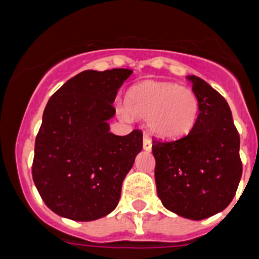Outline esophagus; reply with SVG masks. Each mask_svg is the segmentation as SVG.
<instances>
[{"instance_id":"esophagus-1","label":"esophagus","mask_w":259,"mask_h":259,"mask_svg":"<svg viewBox=\"0 0 259 259\" xmlns=\"http://www.w3.org/2000/svg\"><path fill=\"white\" fill-rule=\"evenodd\" d=\"M143 148H144L145 151H148V152L152 149V142L149 140L147 135H144V138H143Z\"/></svg>"}]
</instances>
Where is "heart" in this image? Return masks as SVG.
Instances as JSON below:
<instances>
[{
    "label": "heart",
    "mask_w": 259,
    "mask_h": 259,
    "mask_svg": "<svg viewBox=\"0 0 259 259\" xmlns=\"http://www.w3.org/2000/svg\"><path fill=\"white\" fill-rule=\"evenodd\" d=\"M125 119L147 120L149 132L160 139H177L192 131L200 114L197 95L188 87L170 82H143L128 90Z\"/></svg>",
    "instance_id": "obj_1"
}]
</instances>
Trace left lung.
<instances>
[{
  "label": "left lung",
  "mask_w": 259,
  "mask_h": 259,
  "mask_svg": "<svg viewBox=\"0 0 259 259\" xmlns=\"http://www.w3.org/2000/svg\"><path fill=\"white\" fill-rule=\"evenodd\" d=\"M200 102L197 123L191 132L172 140H153L157 196L168 210L200 221L232 202L242 164L240 135L226 100L208 83L188 75Z\"/></svg>",
  "instance_id": "obj_1"
}]
</instances>
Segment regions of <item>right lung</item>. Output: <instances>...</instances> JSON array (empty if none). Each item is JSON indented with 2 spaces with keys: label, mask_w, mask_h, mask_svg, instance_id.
I'll return each mask as SVG.
<instances>
[{
  "label": "right lung",
  "mask_w": 259,
  "mask_h": 259,
  "mask_svg": "<svg viewBox=\"0 0 259 259\" xmlns=\"http://www.w3.org/2000/svg\"><path fill=\"white\" fill-rule=\"evenodd\" d=\"M134 71L87 70L46 104L35 139L33 180L55 214L94 221L116 208L121 184L143 149V134L110 131L117 90Z\"/></svg>",
  "instance_id": "right-lung-1"
}]
</instances>
